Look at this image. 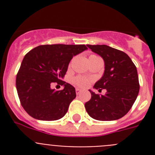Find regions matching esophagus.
I'll use <instances>...</instances> for the list:
<instances>
[{
	"label": "esophagus",
	"mask_w": 155,
	"mask_h": 155,
	"mask_svg": "<svg viewBox=\"0 0 155 155\" xmlns=\"http://www.w3.org/2000/svg\"><path fill=\"white\" fill-rule=\"evenodd\" d=\"M75 91H76L77 94H79L81 92V90L80 88H76V90H75Z\"/></svg>",
	"instance_id": "esophagus-1"
}]
</instances>
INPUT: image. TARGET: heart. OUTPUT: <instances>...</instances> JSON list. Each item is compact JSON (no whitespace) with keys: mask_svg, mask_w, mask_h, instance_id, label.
Listing matches in <instances>:
<instances>
[{"mask_svg":"<svg viewBox=\"0 0 155 155\" xmlns=\"http://www.w3.org/2000/svg\"><path fill=\"white\" fill-rule=\"evenodd\" d=\"M93 58H99V57L95 55H91L89 57V60ZM73 82L77 86H78V87H85L89 84L90 80L86 78H84V77H76V78H74Z\"/></svg>","mask_w":155,"mask_h":155,"instance_id":"b5f03b06","label":"heart"}]
</instances>
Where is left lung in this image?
Masks as SVG:
<instances>
[{
  "instance_id": "left-lung-1",
  "label": "left lung",
  "mask_w": 155,
  "mask_h": 155,
  "mask_svg": "<svg viewBox=\"0 0 155 155\" xmlns=\"http://www.w3.org/2000/svg\"><path fill=\"white\" fill-rule=\"evenodd\" d=\"M103 59L105 71L94 84V88L106 90L99 95L89 90L91 99L84 105L91 118L100 121H112L122 118L131 109L140 90L136 66L124 52L106 45H87Z\"/></svg>"
}]
</instances>
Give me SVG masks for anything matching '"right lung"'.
Instances as JSON below:
<instances>
[{
	"label": "right lung",
	"instance_id": "obj_1",
	"mask_svg": "<svg viewBox=\"0 0 155 155\" xmlns=\"http://www.w3.org/2000/svg\"><path fill=\"white\" fill-rule=\"evenodd\" d=\"M86 50L84 45H43L25 56L16 77V88L21 105L29 116L45 121L65 116L76 98V91L62 79L71 59ZM53 82L63 84L64 89L52 90Z\"/></svg>",
	"mask_w": 155,
	"mask_h": 155
}]
</instances>
